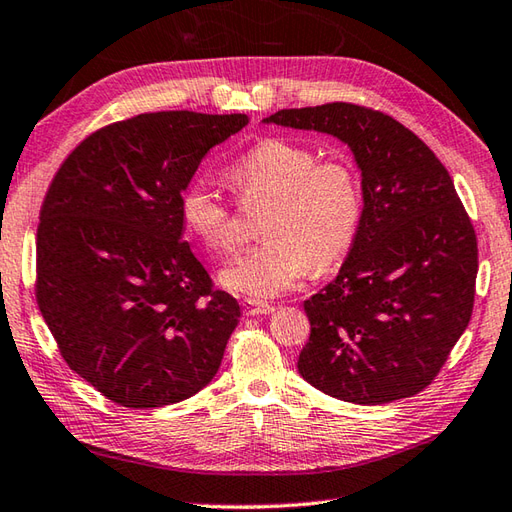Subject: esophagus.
<instances>
[{"mask_svg": "<svg viewBox=\"0 0 512 512\" xmlns=\"http://www.w3.org/2000/svg\"><path fill=\"white\" fill-rule=\"evenodd\" d=\"M243 311H245V316H267V314H271V311H274V307L267 305V302L245 298L243 300Z\"/></svg>", "mask_w": 512, "mask_h": 512, "instance_id": "1", "label": "esophagus"}]
</instances>
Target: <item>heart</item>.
<instances>
[{"label": "heart", "instance_id": "heart-1", "mask_svg": "<svg viewBox=\"0 0 512 512\" xmlns=\"http://www.w3.org/2000/svg\"><path fill=\"white\" fill-rule=\"evenodd\" d=\"M229 181L243 203H271L260 223L265 241L218 274V283L234 294H285L309 274L314 260L318 267H329L353 243L362 196L358 174L347 161H318L309 145L271 137L229 168ZM181 216L212 252L227 254L241 243L234 210L210 183L194 181L185 187Z\"/></svg>", "mask_w": 512, "mask_h": 512}]
</instances>
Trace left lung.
<instances>
[{
  "instance_id": "obj_1",
  "label": "left lung",
  "mask_w": 512,
  "mask_h": 512,
  "mask_svg": "<svg viewBox=\"0 0 512 512\" xmlns=\"http://www.w3.org/2000/svg\"><path fill=\"white\" fill-rule=\"evenodd\" d=\"M263 123L331 134L362 176V214L338 276L305 300L298 373L351 404L420 393L473 314L477 238L451 174L422 139L353 103L278 110Z\"/></svg>"
}]
</instances>
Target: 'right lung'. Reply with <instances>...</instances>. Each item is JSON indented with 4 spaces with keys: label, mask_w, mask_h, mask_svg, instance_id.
Segmentation results:
<instances>
[{
    "label": "right lung",
    "mask_w": 512,
    "mask_h": 512,
    "mask_svg": "<svg viewBox=\"0 0 512 512\" xmlns=\"http://www.w3.org/2000/svg\"><path fill=\"white\" fill-rule=\"evenodd\" d=\"M247 114L150 112L79 143L37 229V305L68 367L128 409L212 382L241 318L183 241L181 194Z\"/></svg>",
    "instance_id": "1"
}]
</instances>
